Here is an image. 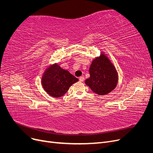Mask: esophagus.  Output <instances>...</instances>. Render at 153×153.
<instances>
[{
    "label": "esophagus",
    "mask_w": 153,
    "mask_h": 153,
    "mask_svg": "<svg viewBox=\"0 0 153 153\" xmlns=\"http://www.w3.org/2000/svg\"><path fill=\"white\" fill-rule=\"evenodd\" d=\"M84 80V76H80V77L79 78V81H80V82H83Z\"/></svg>",
    "instance_id": "1"
}]
</instances>
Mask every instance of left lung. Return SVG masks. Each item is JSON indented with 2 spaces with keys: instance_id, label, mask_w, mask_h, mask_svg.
<instances>
[{
  "instance_id": "obj_1",
  "label": "left lung",
  "mask_w": 153,
  "mask_h": 153,
  "mask_svg": "<svg viewBox=\"0 0 153 153\" xmlns=\"http://www.w3.org/2000/svg\"><path fill=\"white\" fill-rule=\"evenodd\" d=\"M100 55L92 60L89 68L90 77L85 84L96 94H108L116 87L119 76L114 63L103 51Z\"/></svg>"
}]
</instances>
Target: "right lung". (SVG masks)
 <instances>
[{"instance_id":"1","label":"right lung","mask_w":153,"mask_h":153,"mask_svg":"<svg viewBox=\"0 0 153 153\" xmlns=\"http://www.w3.org/2000/svg\"><path fill=\"white\" fill-rule=\"evenodd\" d=\"M78 79L58 63L50 64L41 76V85L45 91L53 98H60L65 94Z\"/></svg>"}]
</instances>
